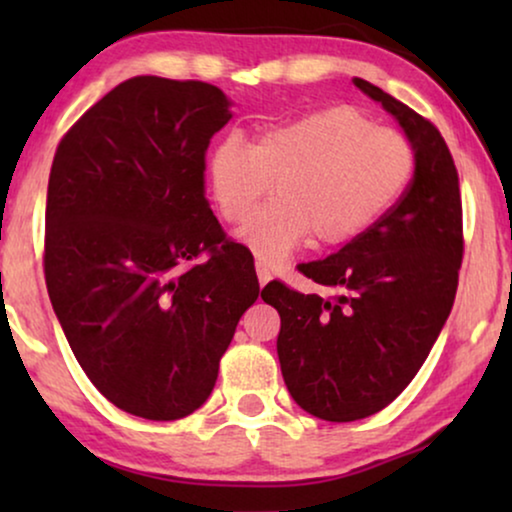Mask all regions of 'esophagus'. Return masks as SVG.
Here are the masks:
<instances>
[{"mask_svg":"<svg viewBox=\"0 0 512 512\" xmlns=\"http://www.w3.org/2000/svg\"><path fill=\"white\" fill-rule=\"evenodd\" d=\"M256 275H258V284H261V286H265L272 279L270 268H268V265H263L261 261L256 263Z\"/></svg>","mask_w":512,"mask_h":512,"instance_id":"34e87169","label":"esophagus"}]
</instances>
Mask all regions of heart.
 Returning <instances> with one entry per match:
<instances>
[{
    "label": "heart",
    "mask_w": 512,
    "mask_h": 512,
    "mask_svg": "<svg viewBox=\"0 0 512 512\" xmlns=\"http://www.w3.org/2000/svg\"><path fill=\"white\" fill-rule=\"evenodd\" d=\"M417 167L403 132L338 104L272 125L249 146L228 135L207 153V184L221 219L242 223L272 183L278 195L237 237L277 263L312 237L319 247L354 240L408 188Z\"/></svg>",
    "instance_id": "b5f03b06"
}]
</instances>
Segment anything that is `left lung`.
<instances>
[{
  "instance_id": "1",
  "label": "left lung",
  "mask_w": 512,
  "mask_h": 512,
  "mask_svg": "<svg viewBox=\"0 0 512 512\" xmlns=\"http://www.w3.org/2000/svg\"><path fill=\"white\" fill-rule=\"evenodd\" d=\"M354 86L415 146L410 186L338 254L303 263L300 272L335 296L282 282L261 293L282 319L277 356L289 394L326 422L375 415L408 387L450 317L464 256L459 174L443 135L373 83Z\"/></svg>"
}]
</instances>
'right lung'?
<instances>
[{"label":"right lung","instance_id":"obj_1","mask_svg":"<svg viewBox=\"0 0 512 512\" xmlns=\"http://www.w3.org/2000/svg\"><path fill=\"white\" fill-rule=\"evenodd\" d=\"M228 107L212 83L135 76L67 130L48 177L53 310L97 391L153 422L207 401L261 291L251 251L205 198V153Z\"/></svg>","mask_w":512,"mask_h":512}]
</instances>
